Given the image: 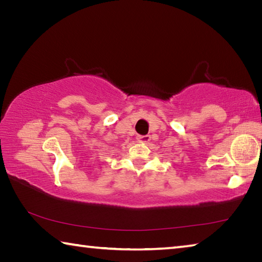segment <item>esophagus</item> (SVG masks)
<instances>
[{"label":"esophagus","instance_id":"obj_1","mask_svg":"<svg viewBox=\"0 0 262 262\" xmlns=\"http://www.w3.org/2000/svg\"><path fill=\"white\" fill-rule=\"evenodd\" d=\"M149 140H150L149 135H137V141H139L140 143H147Z\"/></svg>","mask_w":262,"mask_h":262}]
</instances>
